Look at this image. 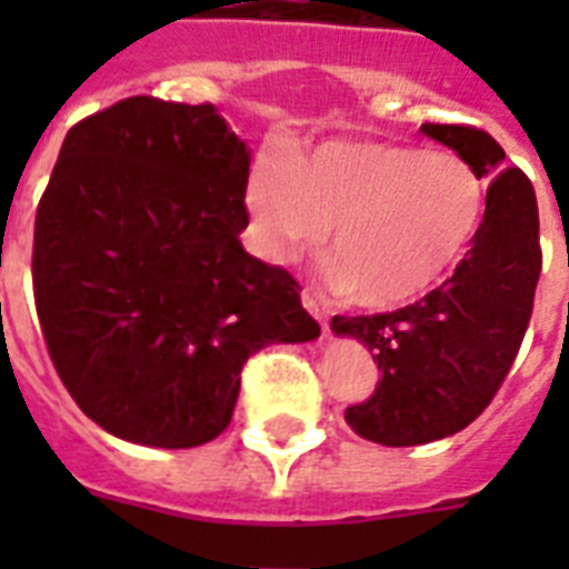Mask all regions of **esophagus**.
<instances>
[{
	"mask_svg": "<svg viewBox=\"0 0 569 569\" xmlns=\"http://www.w3.org/2000/svg\"><path fill=\"white\" fill-rule=\"evenodd\" d=\"M301 305L308 308V313L313 316V319L321 325V330L328 333V310H325V305H321L319 296H316L313 290H305V293H301Z\"/></svg>",
	"mask_w": 569,
	"mask_h": 569,
	"instance_id": "1",
	"label": "esophagus"
}]
</instances>
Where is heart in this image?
<instances>
[{
	"label": "heart",
	"mask_w": 569,
	"mask_h": 569,
	"mask_svg": "<svg viewBox=\"0 0 569 569\" xmlns=\"http://www.w3.org/2000/svg\"><path fill=\"white\" fill-rule=\"evenodd\" d=\"M259 250L288 261L328 234L325 276L370 310L433 293L479 239L487 182L465 156L341 139L261 159L244 188Z\"/></svg>",
	"instance_id": "obj_1"
}]
</instances>
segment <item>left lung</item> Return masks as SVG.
Segmentation results:
<instances>
[{"label":"left lung","mask_w":569,"mask_h":569,"mask_svg":"<svg viewBox=\"0 0 569 569\" xmlns=\"http://www.w3.org/2000/svg\"><path fill=\"white\" fill-rule=\"evenodd\" d=\"M421 133L492 182L485 228L441 288L396 313L330 321L379 361L376 393L345 419L385 447L447 439L479 419L519 353L541 273L536 190L519 168H505L501 144L467 124H421Z\"/></svg>","instance_id":"1"}]
</instances>
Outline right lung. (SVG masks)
Listing matches in <instances>:
<instances>
[{
    "mask_svg": "<svg viewBox=\"0 0 569 569\" xmlns=\"http://www.w3.org/2000/svg\"><path fill=\"white\" fill-rule=\"evenodd\" d=\"M248 176V144L213 104L130 97L64 136L33 296L59 379L116 439L208 445L250 356L319 339L299 281L241 248Z\"/></svg>",
    "mask_w": 569,
    "mask_h": 569,
    "instance_id": "1",
    "label": "right lung"
}]
</instances>
